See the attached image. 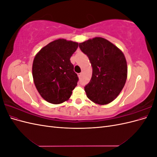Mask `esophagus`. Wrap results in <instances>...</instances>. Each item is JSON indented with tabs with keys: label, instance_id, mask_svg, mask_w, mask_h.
<instances>
[{
	"label": "esophagus",
	"instance_id": "obj_1",
	"mask_svg": "<svg viewBox=\"0 0 157 157\" xmlns=\"http://www.w3.org/2000/svg\"><path fill=\"white\" fill-rule=\"evenodd\" d=\"M78 76L79 78H80V77H81V76H82V73H79V74L78 75Z\"/></svg>",
	"mask_w": 157,
	"mask_h": 157
}]
</instances>
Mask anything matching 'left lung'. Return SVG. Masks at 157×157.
Returning a JSON list of instances; mask_svg holds the SVG:
<instances>
[{
	"instance_id": "obj_1",
	"label": "left lung",
	"mask_w": 157,
	"mask_h": 157,
	"mask_svg": "<svg viewBox=\"0 0 157 157\" xmlns=\"http://www.w3.org/2000/svg\"><path fill=\"white\" fill-rule=\"evenodd\" d=\"M79 47L89 58L92 76L84 87L88 98L99 105H107L117 98L124 88L128 74L123 52L102 37H95Z\"/></svg>"
}]
</instances>
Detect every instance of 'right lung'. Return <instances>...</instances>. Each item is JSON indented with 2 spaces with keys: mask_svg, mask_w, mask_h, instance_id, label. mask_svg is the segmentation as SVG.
<instances>
[{
  "mask_svg": "<svg viewBox=\"0 0 157 157\" xmlns=\"http://www.w3.org/2000/svg\"><path fill=\"white\" fill-rule=\"evenodd\" d=\"M78 46V42L59 39L36 54L32 67L33 81L46 101L59 104L70 98L78 80L70 58Z\"/></svg>",
  "mask_w": 157,
  "mask_h": 157,
  "instance_id": "add662e5",
  "label": "right lung"
}]
</instances>
